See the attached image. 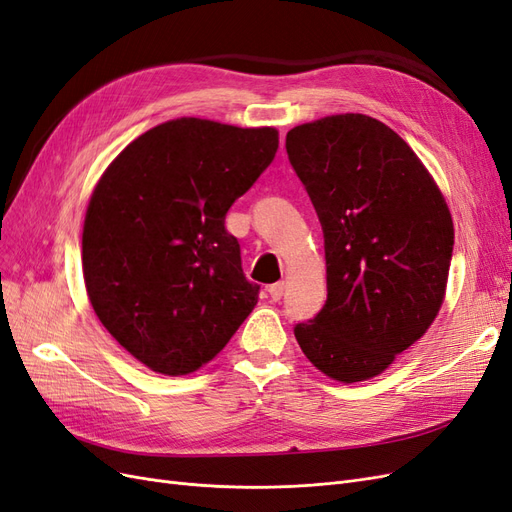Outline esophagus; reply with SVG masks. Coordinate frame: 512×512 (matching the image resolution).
<instances>
[{"mask_svg": "<svg viewBox=\"0 0 512 512\" xmlns=\"http://www.w3.org/2000/svg\"><path fill=\"white\" fill-rule=\"evenodd\" d=\"M269 294L273 301H280L284 297V282H275L269 286Z\"/></svg>", "mask_w": 512, "mask_h": 512, "instance_id": "obj_1", "label": "esophagus"}]
</instances>
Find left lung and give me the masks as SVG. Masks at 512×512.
Segmentation results:
<instances>
[{
	"mask_svg": "<svg viewBox=\"0 0 512 512\" xmlns=\"http://www.w3.org/2000/svg\"><path fill=\"white\" fill-rule=\"evenodd\" d=\"M286 151L327 258V303L294 337L329 378H374L440 312L455 243L451 211L404 138L374 117L303 123L286 134Z\"/></svg>",
	"mask_w": 512,
	"mask_h": 512,
	"instance_id": "obj_1",
	"label": "left lung"
}]
</instances>
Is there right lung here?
I'll return each mask as SVG.
<instances>
[{"instance_id": "right-lung-1", "label": "right lung", "mask_w": 512, "mask_h": 512, "mask_svg": "<svg viewBox=\"0 0 512 512\" xmlns=\"http://www.w3.org/2000/svg\"><path fill=\"white\" fill-rule=\"evenodd\" d=\"M273 128L181 117L138 136L98 181L83 228V275L100 322L166 376L209 363L258 301L224 226L273 162Z\"/></svg>"}]
</instances>
